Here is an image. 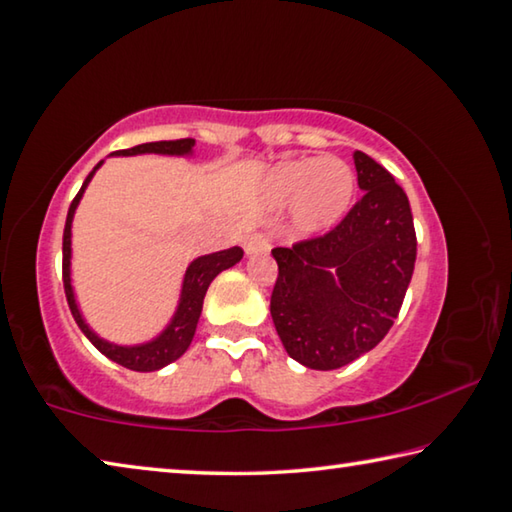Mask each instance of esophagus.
<instances>
[{
  "label": "esophagus",
  "instance_id": "1",
  "mask_svg": "<svg viewBox=\"0 0 512 512\" xmlns=\"http://www.w3.org/2000/svg\"><path fill=\"white\" fill-rule=\"evenodd\" d=\"M271 241L264 235V232H250V235L244 239V250L248 255H257V253H266Z\"/></svg>",
  "mask_w": 512,
  "mask_h": 512
}]
</instances>
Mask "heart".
I'll use <instances>...</instances> for the list:
<instances>
[{"label":"heart","instance_id":"1","mask_svg":"<svg viewBox=\"0 0 512 512\" xmlns=\"http://www.w3.org/2000/svg\"><path fill=\"white\" fill-rule=\"evenodd\" d=\"M264 198L271 205L293 200L296 221L305 230H325L341 219L354 194V173L339 158H309L280 162L266 173Z\"/></svg>","mask_w":512,"mask_h":512}]
</instances>
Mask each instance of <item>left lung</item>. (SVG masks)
<instances>
[{"label":"left lung","mask_w":512,"mask_h":512,"mask_svg":"<svg viewBox=\"0 0 512 512\" xmlns=\"http://www.w3.org/2000/svg\"><path fill=\"white\" fill-rule=\"evenodd\" d=\"M363 196L325 235L273 248L271 316L291 359L336 370L384 339L409 289L418 239L404 189L354 151ZM332 267L337 280L328 273Z\"/></svg>","instance_id":"left-lung-1"}]
</instances>
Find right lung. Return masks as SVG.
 <instances>
[{"label":"right lung","mask_w":512,"mask_h":512,"mask_svg":"<svg viewBox=\"0 0 512 512\" xmlns=\"http://www.w3.org/2000/svg\"><path fill=\"white\" fill-rule=\"evenodd\" d=\"M192 146H194L192 137H185V140H164V142L140 144V146H133V149L115 151L112 155H135V153L185 155L192 151ZM99 167H101V162L88 173V178H85L83 187L79 189V194L74 196V201H72V205H69V212H67L65 232H63V287H65L67 305H69V311H72L76 325L81 327V332L88 336L94 348H97L101 354H106L108 359L119 363V366H124L128 370H137V372L160 370L167 366V363L176 361L178 357H183L185 350L189 348V343H192V339H194L207 287H210V282L221 271L235 266L239 259L244 257V250L235 246V248L221 250V253L198 257L192 264H189L187 273H185V282H183V298H180L176 316H173L171 325L164 329V332L155 341L144 343V345H135V348H121V345H112V343H106L103 339H99V336L94 334L92 329L85 325V320L81 318V311L74 302L72 284H69V255H72V248H69V244H72L74 210H76V205H79L85 187H88V183H90V178L94 176V171H97Z\"/></svg>","instance_id":"add662e5"}]
</instances>
